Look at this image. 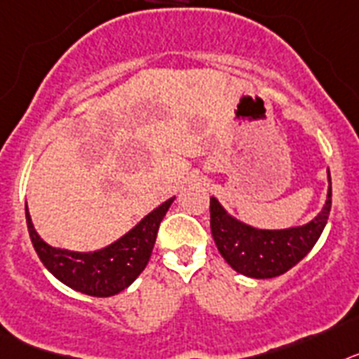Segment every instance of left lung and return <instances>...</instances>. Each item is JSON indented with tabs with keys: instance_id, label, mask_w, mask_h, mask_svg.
Segmentation results:
<instances>
[{
	"instance_id": "1",
	"label": "left lung",
	"mask_w": 359,
	"mask_h": 359,
	"mask_svg": "<svg viewBox=\"0 0 359 359\" xmlns=\"http://www.w3.org/2000/svg\"><path fill=\"white\" fill-rule=\"evenodd\" d=\"M329 189L322 211L304 226L287 229H258L242 222L224 210V205L211 197V235L224 260L236 273L249 278H274L287 273L309 253L322 235L332 202L330 173L327 170Z\"/></svg>"
}]
</instances>
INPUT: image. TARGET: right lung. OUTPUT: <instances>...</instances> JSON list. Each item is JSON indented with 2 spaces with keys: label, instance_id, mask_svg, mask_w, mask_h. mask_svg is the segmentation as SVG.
<instances>
[{
  "label": "right lung",
  "instance_id": "obj_1",
  "mask_svg": "<svg viewBox=\"0 0 359 359\" xmlns=\"http://www.w3.org/2000/svg\"><path fill=\"white\" fill-rule=\"evenodd\" d=\"M173 201L175 197L162 202L119 240H115L110 245L97 251H88V253L48 245L37 235L27 204H25V215H27L30 240L43 266L54 274L59 282H63L74 291L97 296V298H108V296L124 291L128 285H132L137 276L148 266L158 226Z\"/></svg>",
  "mask_w": 359,
  "mask_h": 359
}]
</instances>
